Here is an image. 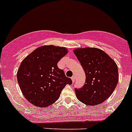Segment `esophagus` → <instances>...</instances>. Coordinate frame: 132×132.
<instances>
[{
  "label": "esophagus",
  "instance_id": "obj_1",
  "mask_svg": "<svg viewBox=\"0 0 132 132\" xmlns=\"http://www.w3.org/2000/svg\"><path fill=\"white\" fill-rule=\"evenodd\" d=\"M71 79L72 81H73V82H75V76H72V77H71Z\"/></svg>",
  "mask_w": 132,
  "mask_h": 132
}]
</instances>
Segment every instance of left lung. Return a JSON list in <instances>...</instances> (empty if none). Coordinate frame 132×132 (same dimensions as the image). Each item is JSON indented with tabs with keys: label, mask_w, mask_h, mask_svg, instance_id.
Masks as SVG:
<instances>
[{
	"label": "left lung",
	"mask_w": 132,
	"mask_h": 132,
	"mask_svg": "<svg viewBox=\"0 0 132 132\" xmlns=\"http://www.w3.org/2000/svg\"><path fill=\"white\" fill-rule=\"evenodd\" d=\"M73 52L86 76L84 85L80 89H75L77 97L89 106L102 103L110 97L118 83L116 63L98 48H78Z\"/></svg>",
	"instance_id": "obj_1"
}]
</instances>
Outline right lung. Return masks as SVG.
Listing matches in <instances>:
<instances>
[{"label": "right lung", "mask_w": 132, "mask_h": 132, "mask_svg": "<svg viewBox=\"0 0 132 132\" xmlns=\"http://www.w3.org/2000/svg\"><path fill=\"white\" fill-rule=\"evenodd\" d=\"M68 53L65 47L44 45L21 62L17 73L18 84L24 97L38 107H47L59 99L61 92L72 81L66 77L57 63Z\"/></svg>", "instance_id": "add662e5"}]
</instances>
